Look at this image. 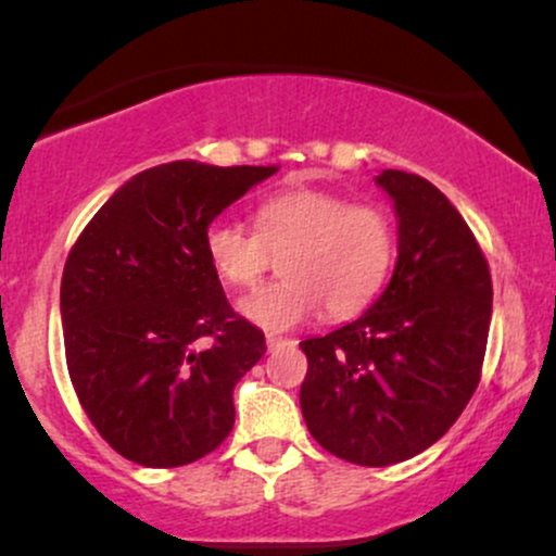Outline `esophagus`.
Returning a JSON list of instances; mask_svg holds the SVG:
<instances>
[{"mask_svg": "<svg viewBox=\"0 0 556 556\" xmlns=\"http://www.w3.org/2000/svg\"><path fill=\"white\" fill-rule=\"evenodd\" d=\"M266 344H269V350H274V348H282V344H292V340H287V337H279V334H266Z\"/></svg>", "mask_w": 556, "mask_h": 556, "instance_id": "obj_1", "label": "esophagus"}]
</instances>
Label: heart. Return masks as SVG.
<instances>
[{"label": "heart", "mask_w": 556, "mask_h": 556, "mask_svg": "<svg viewBox=\"0 0 556 556\" xmlns=\"http://www.w3.org/2000/svg\"><path fill=\"white\" fill-rule=\"evenodd\" d=\"M256 232L214 222L203 253L222 282L253 287L279 256L282 279L258 287L238 311L266 331H287L324 305L327 316L361 314L397 258V227L376 203H353L321 188H287L258 203Z\"/></svg>", "instance_id": "heart-1"}]
</instances>
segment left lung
I'll return each instance as SVG.
<instances>
[{
	"label": "left lung",
	"mask_w": 556,
	"mask_h": 556,
	"mask_svg": "<svg viewBox=\"0 0 556 556\" xmlns=\"http://www.w3.org/2000/svg\"><path fill=\"white\" fill-rule=\"evenodd\" d=\"M397 264L355 321L300 342V410L342 460L384 468L429 450L473 397L491 324V274L465 219L437 185L384 169Z\"/></svg>",
	"instance_id": "8db88e82"
}]
</instances>
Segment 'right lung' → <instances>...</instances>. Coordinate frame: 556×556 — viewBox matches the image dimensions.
<instances>
[{"mask_svg":"<svg viewBox=\"0 0 556 556\" xmlns=\"http://www.w3.org/2000/svg\"><path fill=\"white\" fill-rule=\"evenodd\" d=\"M277 169L182 159L138 172L70 251L60 290L70 381L127 460L177 468L232 431V389L266 340L227 303L203 235Z\"/></svg>","mask_w":556,"mask_h":556,"instance_id":"add662e5","label":"right lung"}]
</instances>
